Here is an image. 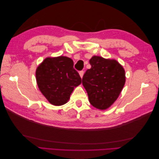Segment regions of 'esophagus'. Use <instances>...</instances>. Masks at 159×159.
<instances>
[{
  "label": "esophagus",
  "instance_id": "obj_1",
  "mask_svg": "<svg viewBox=\"0 0 159 159\" xmlns=\"http://www.w3.org/2000/svg\"><path fill=\"white\" fill-rule=\"evenodd\" d=\"M79 74H80V75L81 77V78H82L83 76H84V71H80L79 72Z\"/></svg>",
  "mask_w": 159,
  "mask_h": 159
}]
</instances>
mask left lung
I'll list each match as a JSON object with an SVG mask.
<instances>
[{
  "label": "left lung",
  "mask_w": 159,
  "mask_h": 159,
  "mask_svg": "<svg viewBox=\"0 0 159 159\" xmlns=\"http://www.w3.org/2000/svg\"><path fill=\"white\" fill-rule=\"evenodd\" d=\"M89 64L91 68L85 71L82 84L91 105L99 110H105L121 93L125 84V71L115 59L93 56Z\"/></svg>",
  "instance_id": "1"
}]
</instances>
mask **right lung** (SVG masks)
<instances>
[{"mask_svg": "<svg viewBox=\"0 0 159 159\" xmlns=\"http://www.w3.org/2000/svg\"><path fill=\"white\" fill-rule=\"evenodd\" d=\"M36 79L40 92L55 106L68 102L74 88L81 83L73 60L63 56L45 58L37 67Z\"/></svg>", "mask_w": 159, "mask_h": 159, "instance_id": "add662e5", "label": "right lung"}]
</instances>
